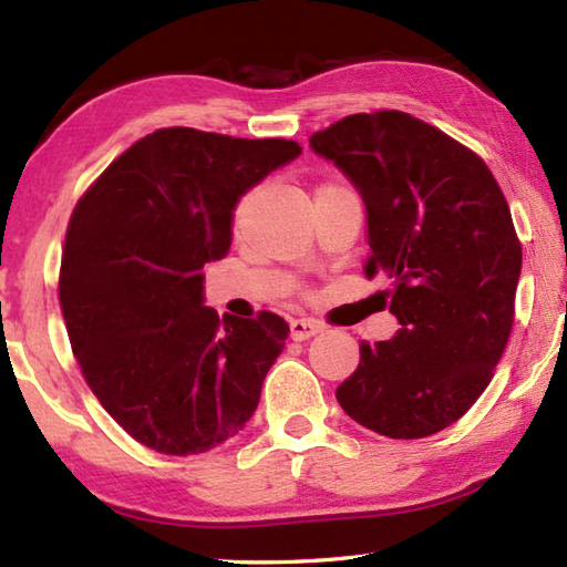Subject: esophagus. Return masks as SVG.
Instances as JSON below:
<instances>
[{
  "label": "esophagus",
  "instance_id": "1",
  "mask_svg": "<svg viewBox=\"0 0 567 567\" xmlns=\"http://www.w3.org/2000/svg\"><path fill=\"white\" fill-rule=\"evenodd\" d=\"M321 329H323L321 321L309 319V317L290 321V336L295 341H307V339H311V336H317Z\"/></svg>",
  "mask_w": 567,
  "mask_h": 567
}]
</instances>
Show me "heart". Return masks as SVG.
<instances>
[{
    "mask_svg": "<svg viewBox=\"0 0 567 567\" xmlns=\"http://www.w3.org/2000/svg\"><path fill=\"white\" fill-rule=\"evenodd\" d=\"M329 187H333V185H327V187H321V189H329ZM236 219H240V209L236 212Z\"/></svg>",
    "mask_w": 567,
    "mask_h": 567,
    "instance_id": "1",
    "label": "heart"
}]
</instances>
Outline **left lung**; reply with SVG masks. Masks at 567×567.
Wrapping results in <instances>:
<instances>
[{
	"label": "left lung",
	"mask_w": 567,
	"mask_h": 567,
	"mask_svg": "<svg viewBox=\"0 0 567 567\" xmlns=\"http://www.w3.org/2000/svg\"><path fill=\"white\" fill-rule=\"evenodd\" d=\"M309 146L363 197L365 275L390 277L402 327L360 343L336 400L382 436L439 433L485 392L509 341L522 275L509 204L483 158L412 114H351Z\"/></svg>",
	"instance_id": "8db88e82"
}]
</instances>
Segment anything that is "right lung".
Returning a JSON list of instances; mask_svg holds the SVG:
<instances>
[{"label":"right lung","mask_w":567,"mask_h":567,"mask_svg":"<svg viewBox=\"0 0 567 567\" xmlns=\"http://www.w3.org/2000/svg\"><path fill=\"white\" fill-rule=\"evenodd\" d=\"M302 153L285 138L173 126L143 136L70 216L60 307L90 390L128 436L195 455L246 426L290 327L204 307L238 199Z\"/></svg>","instance_id":"right-lung-1"}]
</instances>
